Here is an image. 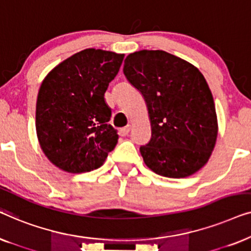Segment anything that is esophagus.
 Returning <instances> with one entry per match:
<instances>
[{"instance_id":"obj_1","label":"esophagus","mask_w":251,"mask_h":251,"mask_svg":"<svg viewBox=\"0 0 251 251\" xmlns=\"http://www.w3.org/2000/svg\"><path fill=\"white\" fill-rule=\"evenodd\" d=\"M129 131H130V126H126L125 128H121L119 130V135L121 137H126L129 133Z\"/></svg>"}]
</instances>
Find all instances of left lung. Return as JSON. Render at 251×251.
Wrapping results in <instances>:
<instances>
[{
    "label": "left lung",
    "mask_w": 251,
    "mask_h": 251,
    "mask_svg": "<svg viewBox=\"0 0 251 251\" xmlns=\"http://www.w3.org/2000/svg\"><path fill=\"white\" fill-rule=\"evenodd\" d=\"M123 73L149 108L152 137L139 149L146 166L169 178L200 170L218 130L214 98L201 72L166 51L142 50L126 58Z\"/></svg>",
    "instance_id": "1"
}]
</instances>
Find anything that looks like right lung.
I'll return each instance as SVG.
<instances>
[{
    "instance_id": "1",
    "label": "right lung",
    "mask_w": 251,
    "mask_h": 251,
    "mask_svg": "<svg viewBox=\"0 0 251 251\" xmlns=\"http://www.w3.org/2000/svg\"><path fill=\"white\" fill-rule=\"evenodd\" d=\"M125 54L85 49L67 58L44 78L37 95L36 132L46 156L59 169L89 173L105 162L118 144L108 125L105 92Z\"/></svg>"
}]
</instances>
